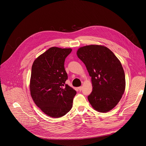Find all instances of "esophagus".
<instances>
[{"label": "esophagus", "instance_id": "esophagus-1", "mask_svg": "<svg viewBox=\"0 0 146 146\" xmlns=\"http://www.w3.org/2000/svg\"><path fill=\"white\" fill-rule=\"evenodd\" d=\"M82 89H83V86H80V87L78 88V89H79L80 91H81V90H82Z\"/></svg>", "mask_w": 146, "mask_h": 146}]
</instances>
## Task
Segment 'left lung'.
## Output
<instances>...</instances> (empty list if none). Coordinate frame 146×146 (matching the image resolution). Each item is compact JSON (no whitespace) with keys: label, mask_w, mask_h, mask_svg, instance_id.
Segmentation results:
<instances>
[{"label":"left lung","mask_w":146,"mask_h":146,"mask_svg":"<svg viewBox=\"0 0 146 146\" xmlns=\"http://www.w3.org/2000/svg\"><path fill=\"white\" fill-rule=\"evenodd\" d=\"M76 54L91 77L93 90L88 97L90 104L100 112L112 110L125 91V73L120 61L110 49L101 45L82 46Z\"/></svg>","instance_id":"obj_1"}]
</instances>
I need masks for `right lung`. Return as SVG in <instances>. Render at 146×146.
Returning <instances> with one entry per match:
<instances>
[{
  "label": "right lung",
  "instance_id": "obj_1",
  "mask_svg": "<svg viewBox=\"0 0 146 146\" xmlns=\"http://www.w3.org/2000/svg\"><path fill=\"white\" fill-rule=\"evenodd\" d=\"M71 51V48L51 47L37 57L32 66L31 96L42 112L51 117H62L72 107L76 92L64 84L67 74L64 67L65 58Z\"/></svg>",
  "mask_w": 146,
  "mask_h": 146
}]
</instances>
